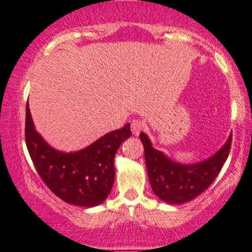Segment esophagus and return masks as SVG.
<instances>
[{
	"label": "esophagus",
	"instance_id": "1",
	"mask_svg": "<svg viewBox=\"0 0 252 252\" xmlns=\"http://www.w3.org/2000/svg\"><path fill=\"white\" fill-rule=\"evenodd\" d=\"M142 123L140 120H133L132 124H131V129H132V133L134 135H139L140 134V132L142 131Z\"/></svg>",
	"mask_w": 252,
	"mask_h": 252
}]
</instances>
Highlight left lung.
<instances>
[{
	"label": "left lung",
	"mask_w": 252,
	"mask_h": 252,
	"mask_svg": "<svg viewBox=\"0 0 252 252\" xmlns=\"http://www.w3.org/2000/svg\"><path fill=\"white\" fill-rule=\"evenodd\" d=\"M152 190L161 201L181 204L194 200L219 175L231 147V134L212 157L195 163H181L153 147L147 134L140 133Z\"/></svg>",
	"instance_id": "obj_1"
}]
</instances>
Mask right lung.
Segmentation results:
<instances>
[{
	"label": "right lung",
	"instance_id": "right-lung-1",
	"mask_svg": "<svg viewBox=\"0 0 252 252\" xmlns=\"http://www.w3.org/2000/svg\"><path fill=\"white\" fill-rule=\"evenodd\" d=\"M131 134L126 124L79 151H58L36 131L27 104L26 142L31 160L49 189L73 206L91 208L106 200L116 176L114 157Z\"/></svg>",
	"mask_w": 252,
	"mask_h": 252
}]
</instances>
